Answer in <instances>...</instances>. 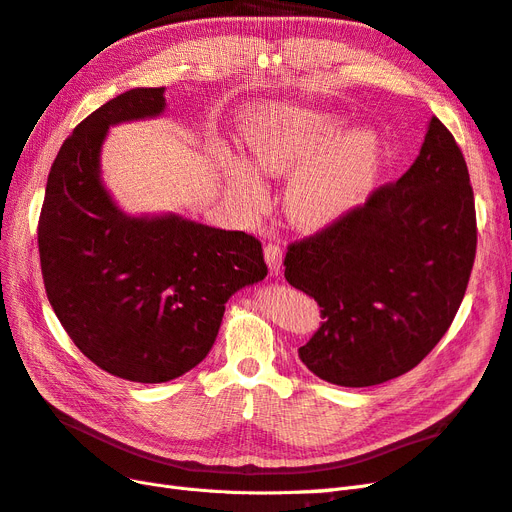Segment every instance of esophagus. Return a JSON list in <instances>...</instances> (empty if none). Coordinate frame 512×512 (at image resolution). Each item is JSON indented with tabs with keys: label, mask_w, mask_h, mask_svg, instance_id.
Here are the masks:
<instances>
[{
	"label": "esophagus",
	"mask_w": 512,
	"mask_h": 512,
	"mask_svg": "<svg viewBox=\"0 0 512 512\" xmlns=\"http://www.w3.org/2000/svg\"><path fill=\"white\" fill-rule=\"evenodd\" d=\"M265 258H267V265L271 271H277L282 265V247L280 243H267L265 245Z\"/></svg>",
	"instance_id": "1"
}]
</instances>
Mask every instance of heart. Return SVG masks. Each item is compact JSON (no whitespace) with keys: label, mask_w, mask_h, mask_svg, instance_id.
Listing matches in <instances>:
<instances>
[{"label":"heart","mask_w":512,"mask_h":512,"mask_svg":"<svg viewBox=\"0 0 512 512\" xmlns=\"http://www.w3.org/2000/svg\"><path fill=\"white\" fill-rule=\"evenodd\" d=\"M346 119L320 108L277 106L260 115L247 134V147L260 170L288 177L286 211L294 224L314 228L352 209L369 190L380 162L376 136L354 130L346 136ZM222 173L230 190L256 209L265 196L252 164L235 153L222 156Z\"/></svg>","instance_id":"b5f03b06"}]
</instances>
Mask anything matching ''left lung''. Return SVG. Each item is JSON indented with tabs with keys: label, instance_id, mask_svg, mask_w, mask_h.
<instances>
[{
	"label": "left lung",
	"instance_id": "left-lung-1",
	"mask_svg": "<svg viewBox=\"0 0 512 512\" xmlns=\"http://www.w3.org/2000/svg\"><path fill=\"white\" fill-rule=\"evenodd\" d=\"M476 256V209L455 136L431 117L421 153L314 235L284 277L320 307L299 359L322 380L374 386L414 369L451 327Z\"/></svg>",
	"mask_w": 512,
	"mask_h": 512
}]
</instances>
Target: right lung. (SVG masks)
Returning a JSON list of instances; mask_svg holds the SVG:
<instances>
[{
	"instance_id": "obj_1",
	"label": "right lung",
	"mask_w": 512,
	"mask_h": 512,
	"mask_svg": "<svg viewBox=\"0 0 512 512\" xmlns=\"http://www.w3.org/2000/svg\"><path fill=\"white\" fill-rule=\"evenodd\" d=\"M164 87L130 89L61 145L38 220L42 280L74 346L117 378L168 382L218 337L232 292L265 280L262 245L177 215L128 218L100 181L108 126L164 111Z\"/></svg>"
}]
</instances>
